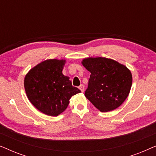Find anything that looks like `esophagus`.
<instances>
[{"instance_id":"1","label":"esophagus","mask_w":156,"mask_h":156,"mask_svg":"<svg viewBox=\"0 0 156 156\" xmlns=\"http://www.w3.org/2000/svg\"><path fill=\"white\" fill-rule=\"evenodd\" d=\"M79 89H80L81 90V91H82V92H83V91H84V86L83 84H81L80 87H79Z\"/></svg>"}]
</instances>
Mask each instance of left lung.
I'll return each mask as SVG.
<instances>
[{"label":"left lung","mask_w":156,"mask_h":156,"mask_svg":"<svg viewBox=\"0 0 156 156\" xmlns=\"http://www.w3.org/2000/svg\"><path fill=\"white\" fill-rule=\"evenodd\" d=\"M82 65L91 73L84 95L101 112L116 109L129 94L132 74L125 65L106 57H88Z\"/></svg>","instance_id":"left-lung-1"}]
</instances>
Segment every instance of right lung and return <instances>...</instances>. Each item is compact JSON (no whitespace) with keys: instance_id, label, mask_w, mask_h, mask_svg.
Segmentation results:
<instances>
[{"instance_id":"1","label":"right lung","mask_w":156,"mask_h":156,"mask_svg":"<svg viewBox=\"0 0 156 156\" xmlns=\"http://www.w3.org/2000/svg\"><path fill=\"white\" fill-rule=\"evenodd\" d=\"M65 59H51L38 64L25 76L27 97L43 114L57 116L69 105L72 96L81 92L73 87L69 77L62 74Z\"/></svg>"}]
</instances>
